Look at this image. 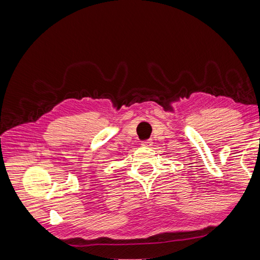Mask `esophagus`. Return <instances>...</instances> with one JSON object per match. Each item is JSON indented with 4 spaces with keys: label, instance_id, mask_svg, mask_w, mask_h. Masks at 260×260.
I'll use <instances>...</instances> for the list:
<instances>
[{
    "label": "esophagus",
    "instance_id": "1",
    "mask_svg": "<svg viewBox=\"0 0 260 260\" xmlns=\"http://www.w3.org/2000/svg\"><path fill=\"white\" fill-rule=\"evenodd\" d=\"M152 141L151 140H147V141H144V142H142V145L143 146H151L152 145Z\"/></svg>",
    "mask_w": 260,
    "mask_h": 260
}]
</instances>
